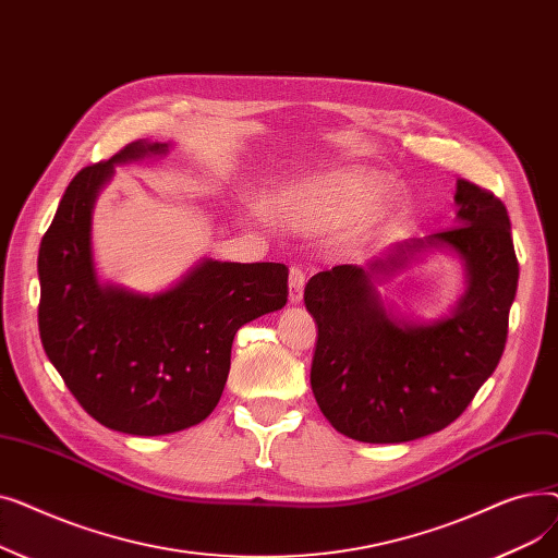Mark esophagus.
<instances>
[{
	"mask_svg": "<svg viewBox=\"0 0 558 558\" xmlns=\"http://www.w3.org/2000/svg\"><path fill=\"white\" fill-rule=\"evenodd\" d=\"M303 289H305V274L299 267L289 269V303L296 305L303 301Z\"/></svg>",
	"mask_w": 558,
	"mask_h": 558,
	"instance_id": "1",
	"label": "esophagus"
}]
</instances>
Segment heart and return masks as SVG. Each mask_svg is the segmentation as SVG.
<instances>
[{
  "label": "heart",
  "instance_id": "obj_1",
  "mask_svg": "<svg viewBox=\"0 0 558 558\" xmlns=\"http://www.w3.org/2000/svg\"><path fill=\"white\" fill-rule=\"evenodd\" d=\"M276 208L294 230H326L362 217L357 234L371 240L407 215V196L383 171L343 167L287 187Z\"/></svg>",
  "mask_w": 558,
  "mask_h": 558
}]
</instances>
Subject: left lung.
I'll use <instances>...</instances> for the list:
<instances>
[{"mask_svg": "<svg viewBox=\"0 0 558 558\" xmlns=\"http://www.w3.org/2000/svg\"><path fill=\"white\" fill-rule=\"evenodd\" d=\"M457 226L393 244L362 267L312 276L305 307L318 326L310 383L330 425L364 444H404L457 421L500 362L518 259L505 203L457 181ZM429 252L454 254L466 289L429 322L393 308L376 291Z\"/></svg>", "mask_w": 558, "mask_h": 558, "instance_id": "obj_1", "label": "left lung"}]
</instances>
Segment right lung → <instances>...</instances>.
Here are the masks:
<instances>
[{"label":"right lung","instance_id":"add662e5","mask_svg":"<svg viewBox=\"0 0 558 558\" xmlns=\"http://www.w3.org/2000/svg\"><path fill=\"white\" fill-rule=\"evenodd\" d=\"M137 140L68 185L38 253V326L49 362L104 427L162 436L198 425L217 407L232 339L248 320L282 310L287 267L203 257L171 287L142 294L104 282L95 267L93 213L114 167L169 154Z\"/></svg>","mask_w":558,"mask_h":558}]
</instances>
